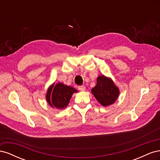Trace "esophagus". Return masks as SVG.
<instances>
[{
	"label": "esophagus",
	"instance_id": "obj_1",
	"mask_svg": "<svg viewBox=\"0 0 160 160\" xmlns=\"http://www.w3.org/2000/svg\"><path fill=\"white\" fill-rule=\"evenodd\" d=\"M78 89L79 91H85V87L84 85H80L78 87Z\"/></svg>",
	"mask_w": 160,
	"mask_h": 160
}]
</instances>
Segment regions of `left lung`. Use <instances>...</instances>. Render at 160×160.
<instances>
[{
  "mask_svg": "<svg viewBox=\"0 0 160 160\" xmlns=\"http://www.w3.org/2000/svg\"><path fill=\"white\" fill-rule=\"evenodd\" d=\"M91 92L104 107L113 104L119 95V89L113 82L103 75L98 77L97 85Z\"/></svg>",
  "mask_w": 160,
  "mask_h": 160,
  "instance_id": "left-lung-1",
  "label": "left lung"
}]
</instances>
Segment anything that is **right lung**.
<instances>
[{
  "mask_svg": "<svg viewBox=\"0 0 160 160\" xmlns=\"http://www.w3.org/2000/svg\"><path fill=\"white\" fill-rule=\"evenodd\" d=\"M75 92L77 91L72 87L59 83L55 86L52 85L48 90L47 101L51 107L63 109L68 105L71 96Z\"/></svg>",
  "mask_w": 160,
  "mask_h": 160,
  "instance_id": "add662e5",
  "label": "right lung"
}]
</instances>
